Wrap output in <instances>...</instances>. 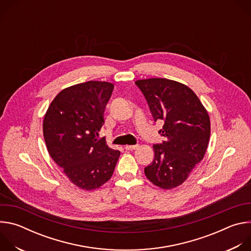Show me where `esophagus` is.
I'll return each instance as SVG.
<instances>
[{
  "instance_id": "obj_1",
  "label": "esophagus",
  "mask_w": 251,
  "mask_h": 251,
  "mask_svg": "<svg viewBox=\"0 0 251 251\" xmlns=\"http://www.w3.org/2000/svg\"><path fill=\"white\" fill-rule=\"evenodd\" d=\"M138 148V145H126L125 146V150H128V151H132V150H135Z\"/></svg>"
}]
</instances>
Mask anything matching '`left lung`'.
Returning a JSON list of instances; mask_svg holds the SVG:
<instances>
[{
    "instance_id": "8db88e82",
    "label": "left lung",
    "mask_w": 251,
    "mask_h": 251,
    "mask_svg": "<svg viewBox=\"0 0 251 251\" xmlns=\"http://www.w3.org/2000/svg\"><path fill=\"white\" fill-rule=\"evenodd\" d=\"M149 105L154 121L164 126L161 144L153 146L155 157L145 169L148 180L168 190L182 185L206 151L210 121L195 92L188 86L166 78L137 80Z\"/></svg>"
}]
</instances>
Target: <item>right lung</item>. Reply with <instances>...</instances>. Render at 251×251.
Instances as JSON below:
<instances>
[{
	"mask_svg": "<svg viewBox=\"0 0 251 251\" xmlns=\"http://www.w3.org/2000/svg\"><path fill=\"white\" fill-rule=\"evenodd\" d=\"M114 85L87 81L60 91L44 119V137L52 160L75 186L90 191L113 175L120 156L98 133Z\"/></svg>",
	"mask_w": 251,
	"mask_h": 251,
	"instance_id": "right-lung-1",
	"label": "right lung"
}]
</instances>
